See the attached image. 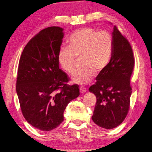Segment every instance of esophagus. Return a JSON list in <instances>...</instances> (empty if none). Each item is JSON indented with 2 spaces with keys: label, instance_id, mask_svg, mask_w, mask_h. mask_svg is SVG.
<instances>
[{
  "label": "esophagus",
  "instance_id": "obj_1",
  "mask_svg": "<svg viewBox=\"0 0 152 152\" xmlns=\"http://www.w3.org/2000/svg\"><path fill=\"white\" fill-rule=\"evenodd\" d=\"M80 92H81V93H82V94H83V93L86 92L87 89H86V88H85V87H83V86H81V87H80Z\"/></svg>",
  "mask_w": 152,
  "mask_h": 152
}]
</instances>
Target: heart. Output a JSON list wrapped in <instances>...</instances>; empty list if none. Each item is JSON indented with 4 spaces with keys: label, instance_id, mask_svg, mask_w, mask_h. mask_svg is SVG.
Returning a JSON list of instances; mask_svg holds the SVG:
<instances>
[{
    "label": "heart",
    "instance_id": "b5f03b06",
    "mask_svg": "<svg viewBox=\"0 0 152 152\" xmlns=\"http://www.w3.org/2000/svg\"><path fill=\"white\" fill-rule=\"evenodd\" d=\"M68 47H62L58 61L65 71H75L76 58L81 57V67L74 74L72 80L78 84L90 83L97 72L102 71L111 60L114 40L107 31L83 28L72 33L67 39Z\"/></svg>",
    "mask_w": 152,
    "mask_h": 152
}]
</instances>
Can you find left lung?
I'll list each match as a JSON object with an SVG mask.
<instances>
[{
    "instance_id": "8db88e82",
    "label": "left lung",
    "mask_w": 152,
    "mask_h": 152,
    "mask_svg": "<svg viewBox=\"0 0 152 152\" xmlns=\"http://www.w3.org/2000/svg\"><path fill=\"white\" fill-rule=\"evenodd\" d=\"M113 53L106 68L96 77L89 92L96 96L93 121L105 129L119 126L125 119L130 107V77L134 67L132 47L127 39L114 26Z\"/></svg>"
}]
</instances>
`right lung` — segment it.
<instances>
[{
  "label": "right lung",
  "instance_id": "add662e5",
  "mask_svg": "<svg viewBox=\"0 0 152 152\" xmlns=\"http://www.w3.org/2000/svg\"><path fill=\"white\" fill-rule=\"evenodd\" d=\"M63 31L55 26L42 30L27 44L19 61L16 90L22 114L42 131L59 126L68 103L80 95L79 86L67 85L69 78L59 68Z\"/></svg>",
  "mask_w": 152,
  "mask_h": 152
}]
</instances>
